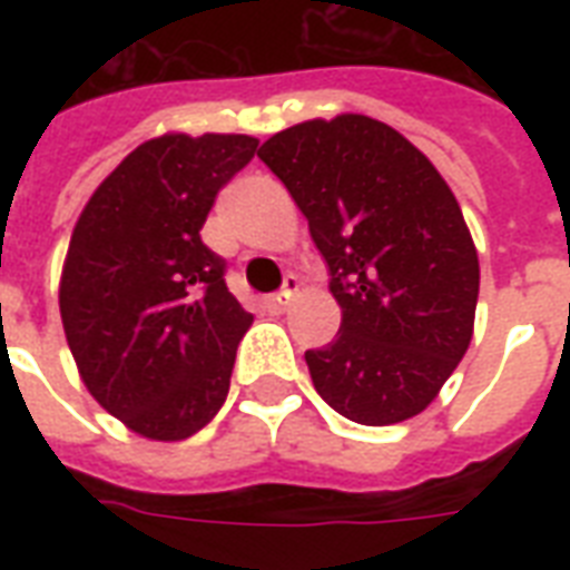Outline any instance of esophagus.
Segmentation results:
<instances>
[{
	"instance_id": "1",
	"label": "esophagus",
	"mask_w": 570,
	"mask_h": 570,
	"mask_svg": "<svg viewBox=\"0 0 570 570\" xmlns=\"http://www.w3.org/2000/svg\"><path fill=\"white\" fill-rule=\"evenodd\" d=\"M298 293V277L295 275H286L284 277V289H281V293H275V295H268L266 298V304H268V311H286V307H289V302H293V295Z\"/></svg>"
}]
</instances>
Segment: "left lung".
I'll use <instances>...</instances> for the list:
<instances>
[{"instance_id":"left-lung-1","label":"left lung","mask_w":570,"mask_h":570,"mask_svg":"<svg viewBox=\"0 0 570 570\" xmlns=\"http://www.w3.org/2000/svg\"><path fill=\"white\" fill-rule=\"evenodd\" d=\"M311 224L343 322L304 352L313 387L361 425L429 407L473 337L479 257L438 168L396 129L337 115L259 147Z\"/></svg>"}]
</instances>
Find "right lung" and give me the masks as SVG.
<instances>
[{
	"mask_svg": "<svg viewBox=\"0 0 570 570\" xmlns=\"http://www.w3.org/2000/svg\"><path fill=\"white\" fill-rule=\"evenodd\" d=\"M254 154L250 136L150 138L73 227L58 289L67 346L91 396L141 438H191L227 399L254 316L200 227Z\"/></svg>",
	"mask_w": 570,
	"mask_h": 570,
	"instance_id": "right-lung-1",
	"label": "right lung"
}]
</instances>
